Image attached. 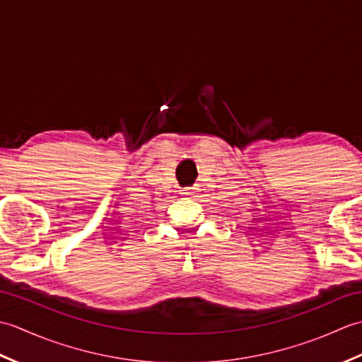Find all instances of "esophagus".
I'll return each instance as SVG.
<instances>
[{
    "instance_id": "34e87169",
    "label": "esophagus",
    "mask_w": 362,
    "mask_h": 362,
    "mask_svg": "<svg viewBox=\"0 0 362 362\" xmlns=\"http://www.w3.org/2000/svg\"><path fill=\"white\" fill-rule=\"evenodd\" d=\"M183 194H185V196L194 194V189H193V188H187V189H183Z\"/></svg>"
}]
</instances>
